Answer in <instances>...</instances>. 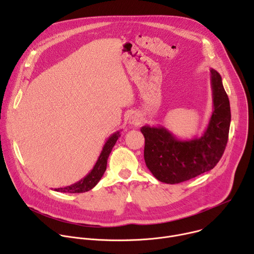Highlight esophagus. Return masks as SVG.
Returning a JSON list of instances; mask_svg holds the SVG:
<instances>
[{"mask_svg": "<svg viewBox=\"0 0 254 254\" xmlns=\"http://www.w3.org/2000/svg\"><path fill=\"white\" fill-rule=\"evenodd\" d=\"M127 121H128V124H129V125L138 126V125H140V123H141V118H140V116H139L138 114H136V113H131V114L128 116Z\"/></svg>", "mask_w": 254, "mask_h": 254, "instance_id": "esophagus-1", "label": "esophagus"}]
</instances>
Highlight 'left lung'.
I'll return each mask as SVG.
<instances>
[{"mask_svg": "<svg viewBox=\"0 0 254 254\" xmlns=\"http://www.w3.org/2000/svg\"><path fill=\"white\" fill-rule=\"evenodd\" d=\"M213 112L200 137L182 140L164 127L144 126V162L154 177L167 184H178L212 170L225 151L231 122L230 103L215 69H210Z\"/></svg>", "mask_w": 254, "mask_h": 254, "instance_id": "left-lung-1", "label": "left lung"}]
</instances>
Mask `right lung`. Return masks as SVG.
Wrapping results in <instances>:
<instances>
[{
	"mask_svg": "<svg viewBox=\"0 0 254 254\" xmlns=\"http://www.w3.org/2000/svg\"><path fill=\"white\" fill-rule=\"evenodd\" d=\"M120 132L121 131H117L107 138L106 142L104 143V146L102 148V151L98 157L97 162L95 163L93 169L90 171V173L87 176H85L83 179L78 181V182L75 184H72L64 188L55 189V191L63 192V193H83L95 187L106 170L108 156H110L118 138L121 136Z\"/></svg>",
	"mask_w": 254,
	"mask_h": 254,
	"instance_id": "add662e5",
	"label": "right lung"
}]
</instances>
